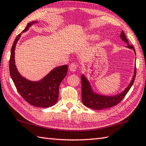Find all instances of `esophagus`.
Returning a JSON list of instances; mask_svg holds the SVG:
<instances>
[{"label":"esophagus","instance_id":"esophagus-1","mask_svg":"<svg viewBox=\"0 0 146 146\" xmlns=\"http://www.w3.org/2000/svg\"><path fill=\"white\" fill-rule=\"evenodd\" d=\"M69 69L70 71H72V72L76 71L77 69V64L74 62L70 64L69 66Z\"/></svg>","mask_w":146,"mask_h":146}]
</instances>
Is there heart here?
Instances as JSON below:
<instances>
[{
    "instance_id": "b5f03b06",
    "label": "heart",
    "mask_w": 146,
    "mask_h": 146,
    "mask_svg": "<svg viewBox=\"0 0 146 146\" xmlns=\"http://www.w3.org/2000/svg\"><path fill=\"white\" fill-rule=\"evenodd\" d=\"M96 37V36L95 35H89V38H91V39H93V38H94Z\"/></svg>"
}]
</instances>
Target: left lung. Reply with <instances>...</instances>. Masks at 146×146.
Returning a JSON list of instances; mask_svg holds the SVG:
<instances>
[{"instance_id":"1","label":"left lung","mask_w":146,"mask_h":146,"mask_svg":"<svg viewBox=\"0 0 146 146\" xmlns=\"http://www.w3.org/2000/svg\"><path fill=\"white\" fill-rule=\"evenodd\" d=\"M121 38L123 41L127 44V47L131 48V49H133L135 53L134 46L129 44L127 38L123 31L121 34ZM135 76H136V67L135 66L134 75L133 76V78H132V80L127 88L118 95L114 96H106L97 94L94 92L89 81L86 79V77L82 74L81 76L82 103L84 106H86L87 108L96 110H101L116 106L124 98L125 95L129 92V89H131V87L134 82Z\"/></svg>"}]
</instances>
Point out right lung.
Wrapping results in <instances>:
<instances>
[{"mask_svg":"<svg viewBox=\"0 0 146 146\" xmlns=\"http://www.w3.org/2000/svg\"><path fill=\"white\" fill-rule=\"evenodd\" d=\"M37 21L31 22L22 32L27 31ZM21 34H19L13 43L9 60V70L11 78L18 92L25 101L37 108H48L56 104L59 98L60 82L66 77L67 65L56 67L40 81L32 82L19 73L15 64V48Z\"/></svg>","mask_w":146,"mask_h":146,"instance_id":"add662e5","label":"right lung"}]
</instances>
